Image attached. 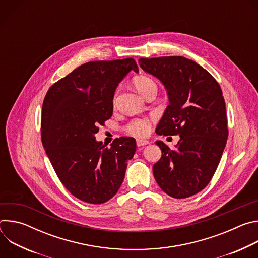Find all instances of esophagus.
Segmentation results:
<instances>
[{"label":"esophagus","mask_w":258,"mask_h":258,"mask_svg":"<svg viewBox=\"0 0 258 258\" xmlns=\"http://www.w3.org/2000/svg\"><path fill=\"white\" fill-rule=\"evenodd\" d=\"M147 144H149V141H147V140H142V139H138V140H137V145H138L139 147H141V146H145V145H147Z\"/></svg>","instance_id":"34e87169"}]
</instances>
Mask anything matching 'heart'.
<instances>
[{
  "mask_svg": "<svg viewBox=\"0 0 258 258\" xmlns=\"http://www.w3.org/2000/svg\"><path fill=\"white\" fill-rule=\"evenodd\" d=\"M133 85L136 88V90L143 97H146L151 92L157 91V86H156L155 82L150 77L145 76V75H140V76L135 77L133 79ZM118 92H119V90L116 89L113 94V97H112L113 104H115L117 101ZM125 131L133 136L144 137L150 131V122L148 119H144V118L134 119L125 126Z\"/></svg>",
  "mask_w": 258,
  "mask_h": 258,
  "instance_id": "b5f03b06",
  "label": "heart"
}]
</instances>
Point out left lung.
<instances>
[{"label":"left lung","mask_w":258,"mask_h":258,"mask_svg":"<svg viewBox=\"0 0 258 258\" xmlns=\"http://www.w3.org/2000/svg\"><path fill=\"white\" fill-rule=\"evenodd\" d=\"M140 66L165 87L169 105L156 133L180 137L174 149L156 144L162 156L153 165L158 186L182 199L202 191L212 178L229 136L222 89L202 66L181 56L140 58Z\"/></svg>","instance_id":"left-lung-1"}]
</instances>
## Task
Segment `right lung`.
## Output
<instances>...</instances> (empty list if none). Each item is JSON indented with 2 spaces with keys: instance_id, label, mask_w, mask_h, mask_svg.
Here are the masks:
<instances>
[{
  "instance_id": "1",
  "label": "right lung",
  "mask_w": 258,
  "mask_h": 258,
  "mask_svg": "<svg viewBox=\"0 0 258 258\" xmlns=\"http://www.w3.org/2000/svg\"><path fill=\"white\" fill-rule=\"evenodd\" d=\"M131 70L139 72L133 58L88 62L46 94L43 146L63 186L84 202L102 204L111 199L136 152L132 137L115 139L110 148L95 139L99 125L112 116L113 94Z\"/></svg>"
}]
</instances>
